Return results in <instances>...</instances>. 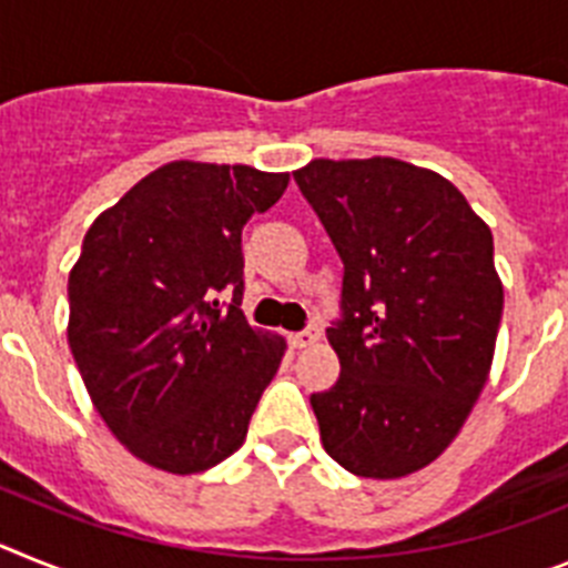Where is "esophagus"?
I'll return each mask as SVG.
<instances>
[{
	"label": "esophagus",
	"instance_id": "34e87169",
	"mask_svg": "<svg viewBox=\"0 0 568 568\" xmlns=\"http://www.w3.org/2000/svg\"><path fill=\"white\" fill-rule=\"evenodd\" d=\"M320 339L317 328H303V332H294L288 334V343L294 345V348H305V345H314Z\"/></svg>",
	"mask_w": 568,
	"mask_h": 568
}]
</instances>
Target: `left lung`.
<instances>
[{
    "mask_svg": "<svg viewBox=\"0 0 568 568\" xmlns=\"http://www.w3.org/2000/svg\"><path fill=\"white\" fill-rule=\"evenodd\" d=\"M343 260L328 343L339 379L312 394L325 452L394 480L443 455L489 379L503 314L489 225L428 168L392 156L294 171Z\"/></svg>",
    "mask_w": 568,
    "mask_h": 568,
    "instance_id": "1",
    "label": "left lung"
}]
</instances>
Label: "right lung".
I'll use <instances>...</instances> for the list:
<instances>
[{
  "label": "right lung",
  "instance_id": "obj_1",
  "mask_svg": "<svg viewBox=\"0 0 568 568\" xmlns=\"http://www.w3.org/2000/svg\"><path fill=\"white\" fill-rule=\"evenodd\" d=\"M288 174L176 160L102 211L68 277V343L113 437L196 475L243 446L285 339L243 308V229ZM232 291V303L215 300Z\"/></svg>",
  "mask_w": 568,
  "mask_h": 568
}]
</instances>
